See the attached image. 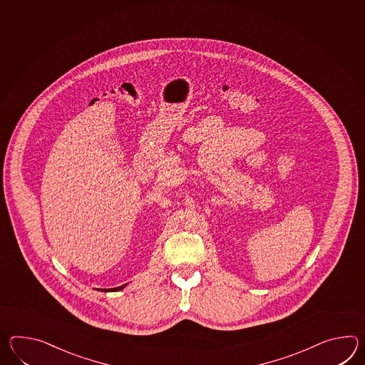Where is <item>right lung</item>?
<instances>
[{"label":"right lung","instance_id":"obj_1","mask_svg":"<svg viewBox=\"0 0 365 365\" xmlns=\"http://www.w3.org/2000/svg\"><path fill=\"white\" fill-rule=\"evenodd\" d=\"M124 288V285H120V287H116V288H111V289H103L105 292H115V291H120ZM102 291V289H101Z\"/></svg>","mask_w":365,"mask_h":365}]
</instances>
